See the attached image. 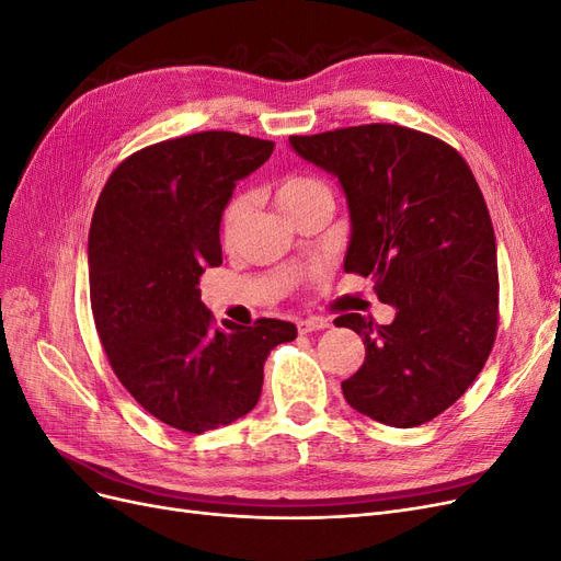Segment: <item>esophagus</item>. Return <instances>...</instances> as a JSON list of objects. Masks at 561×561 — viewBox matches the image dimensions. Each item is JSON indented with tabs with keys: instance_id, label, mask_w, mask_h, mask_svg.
Listing matches in <instances>:
<instances>
[{
	"instance_id": "34e87169",
	"label": "esophagus",
	"mask_w": 561,
	"mask_h": 561,
	"mask_svg": "<svg viewBox=\"0 0 561 561\" xmlns=\"http://www.w3.org/2000/svg\"><path fill=\"white\" fill-rule=\"evenodd\" d=\"M330 328V322L325 318H304L297 322V330L301 334H309V332H318V330H325Z\"/></svg>"
}]
</instances>
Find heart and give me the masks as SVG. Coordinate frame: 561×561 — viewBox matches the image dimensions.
<instances>
[{
	"label": "heart",
	"instance_id": "heart-1",
	"mask_svg": "<svg viewBox=\"0 0 561 561\" xmlns=\"http://www.w3.org/2000/svg\"><path fill=\"white\" fill-rule=\"evenodd\" d=\"M320 192H325V186H322V182H318L316 178H311V175H290V178H285V180L278 182L276 203L287 217H293L297 210L307 206V203L313 196H318ZM243 213H245V198L236 196L227 206L225 215H222V239L225 241H231L236 231H239Z\"/></svg>",
	"mask_w": 561,
	"mask_h": 561
}]
</instances>
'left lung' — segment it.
Returning a JSON list of instances; mask_svg holds the SVG:
<instances>
[{"label":"left lung","mask_w":561,"mask_h":561,"mask_svg":"<svg viewBox=\"0 0 561 561\" xmlns=\"http://www.w3.org/2000/svg\"><path fill=\"white\" fill-rule=\"evenodd\" d=\"M290 145L346 194L344 268L371 276L379 301L396 307L390 325L334 320L365 344L344 398L386 426H421L466 393L496 342V239L478 180L454 147L396 124L293 135Z\"/></svg>","instance_id":"1"}]
</instances>
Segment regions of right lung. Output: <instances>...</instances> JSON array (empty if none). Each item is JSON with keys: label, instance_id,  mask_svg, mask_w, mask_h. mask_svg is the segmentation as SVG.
Wrapping results in <instances>:
<instances>
[{"label": "right lung", "instance_id": "add662e5", "mask_svg": "<svg viewBox=\"0 0 561 561\" xmlns=\"http://www.w3.org/2000/svg\"><path fill=\"white\" fill-rule=\"evenodd\" d=\"M274 142L203 130L135 151L116 165L89 231V287L100 342L116 379L145 410L184 433L245 416L264 360L297 328L276 318L215 325L198 278L222 264L219 222L236 182Z\"/></svg>", "mask_w": 561, "mask_h": 561}]
</instances>
